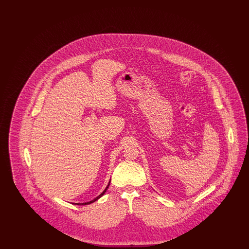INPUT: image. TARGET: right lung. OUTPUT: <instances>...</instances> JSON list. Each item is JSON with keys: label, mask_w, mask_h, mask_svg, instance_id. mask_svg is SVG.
<instances>
[{"label": "right lung", "mask_w": 249, "mask_h": 249, "mask_svg": "<svg viewBox=\"0 0 249 249\" xmlns=\"http://www.w3.org/2000/svg\"><path fill=\"white\" fill-rule=\"evenodd\" d=\"M109 184H110V183H109ZM109 184H108V186H107V189L104 190V192H103L102 194H100V195H99L97 198H95L93 201H89V202H84V203H75V204H77V205H86V204H89V203H91V202H94L95 201H97L99 198H101V197H102V196H103V195L106 193V191H107V189H108V187H109Z\"/></svg>", "instance_id": "obj_1"}]
</instances>
